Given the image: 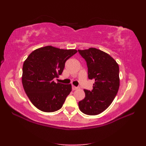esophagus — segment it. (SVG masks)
<instances>
[{"label": "esophagus", "instance_id": "34e87169", "mask_svg": "<svg viewBox=\"0 0 146 146\" xmlns=\"http://www.w3.org/2000/svg\"><path fill=\"white\" fill-rule=\"evenodd\" d=\"M72 90H76V89H78V87L72 86Z\"/></svg>", "mask_w": 146, "mask_h": 146}]
</instances>
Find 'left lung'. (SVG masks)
<instances>
[{"label":"left lung","instance_id":"8db88e82","mask_svg":"<svg viewBox=\"0 0 146 146\" xmlns=\"http://www.w3.org/2000/svg\"><path fill=\"white\" fill-rule=\"evenodd\" d=\"M86 61L88 78L95 80L91 91L84 89L86 96L78 102L80 111L89 115H98L109 107L119 87V68L110 55L96 48L78 50Z\"/></svg>","mask_w":146,"mask_h":146}]
</instances>
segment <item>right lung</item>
Here are the masks:
<instances>
[{"label":"right lung","instance_id":"add662e5","mask_svg":"<svg viewBox=\"0 0 146 146\" xmlns=\"http://www.w3.org/2000/svg\"><path fill=\"white\" fill-rule=\"evenodd\" d=\"M76 53L48 46L33 51L25 60L22 84L29 100L40 110L53 112L62 108L72 86L53 80L61 74L66 60Z\"/></svg>","mask_w":146,"mask_h":146}]
</instances>
